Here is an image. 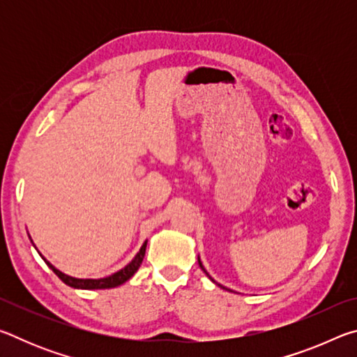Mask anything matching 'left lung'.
Wrapping results in <instances>:
<instances>
[{
	"label": "left lung",
	"instance_id": "8db88e82",
	"mask_svg": "<svg viewBox=\"0 0 357 357\" xmlns=\"http://www.w3.org/2000/svg\"><path fill=\"white\" fill-rule=\"evenodd\" d=\"M198 264H200V268H202V269L204 271V268H203V264H202V261H200V259H198ZM204 273H206V271H204ZM219 287H222V285H219ZM222 288H223V289H227L225 287H222Z\"/></svg>",
	"mask_w": 357,
	"mask_h": 357
}]
</instances>
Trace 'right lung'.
Instances as JSON below:
<instances>
[{
	"label": "right lung",
	"instance_id": "obj_1",
	"mask_svg": "<svg viewBox=\"0 0 357 357\" xmlns=\"http://www.w3.org/2000/svg\"><path fill=\"white\" fill-rule=\"evenodd\" d=\"M144 252H146V243L142 245L140 252L137 253L135 258L132 259V261L123 268L118 273H114L110 277H105V279H75V277H69L63 274L61 271H58L55 266H52L48 261H44L48 264V268H50L53 273H55L59 279H61L66 285H69L72 288H82V289H105V288H114V287H119L123 285L124 282H128L132 275H134L138 268H140V264L144 258Z\"/></svg>",
	"mask_w": 357,
	"mask_h": 357
}]
</instances>
